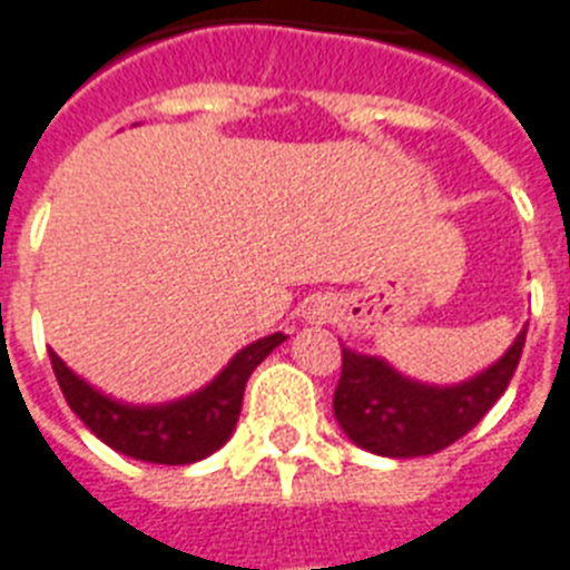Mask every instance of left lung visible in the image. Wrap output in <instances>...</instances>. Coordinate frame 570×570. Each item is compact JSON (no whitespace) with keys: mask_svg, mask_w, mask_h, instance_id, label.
I'll use <instances>...</instances> for the list:
<instances>
[{"mask_svg":"<svg viewBox=\"0 0 570 570\" xmlns=\"http://www.w3.org/2000/svg\"><path fill=\"white\" fill-rule=\"evenodd\" d=\"M527 343V328L488 371L460 385H428L403 376L376 355L343 346L334 419L358 449L382 458H421L466 436L505 394Z\"/></svg>","mask_w":570,"mask_h":570,"instance_id":"1","label":"left lung"}]
</instances>
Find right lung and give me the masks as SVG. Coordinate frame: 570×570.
Returning <instances> with one entry per match:
<instances>
[{
    "label": "right lung",
    "mask_w": 570,
    "mask_h": 570,
    "mask_svg": "<svg viewBox=\"0 0 570 570\" xmlns=\"http://www.w3.org/2000/svg\"><path fill=\"white\" fill-rule=\"evenodd\" d=\"M286 341L275 332L250 343L197 394L160 406H128L82 382L56 353H50L56 380L77 419L119 454L164 466H185L215 454L236 430L245 385L256 364Z\"/></svg>",
    "instance_id": "obj_1"
}]
</instances>
